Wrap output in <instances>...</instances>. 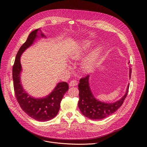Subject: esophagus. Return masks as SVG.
Instances as JSON below:
<instances>
[{"label":"esophagus","mask_w":147,"mask_h":147,"mask_svg":"<svg viewBox=\"0 0 147 147\" xmlns=\"http://www.w3.org/2000/svg\"><path fill=\"white\" fill-rule=\"evenodd\" d=\"M69 86H75L76 85H78V82L75 80H71V81H70V82H69Z\"/></svg>","instance_id":"34e87169"}]
</instances>
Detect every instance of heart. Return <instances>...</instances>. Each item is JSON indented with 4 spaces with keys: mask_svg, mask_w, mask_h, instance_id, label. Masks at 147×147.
Instances as JSON below:
<instances>
[{
    "mask_svg": "<svg viewBox=\"0 0 147 147\" xmlns=\"http://www.w3.org/2000/svg\"><path fill=\"white\" fill-rule=\"evenodd\" d=\"M92 46V42L90 40H83L79 42L69 53V58L74 61L82 59L85 55V53L90 49ZM100 52H101V49L99 48L95 49L83 61L82 69L84 73H89L93 71L96 66Z\"/></svg>",
    "mask_w": 147,
    "mask_h": 147,
    "instance_id": "1",
    "label": "heart"
}]
</instances>
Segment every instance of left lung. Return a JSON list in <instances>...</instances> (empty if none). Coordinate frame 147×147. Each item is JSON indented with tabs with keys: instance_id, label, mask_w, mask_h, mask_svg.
<instances>
[{
	"instance_id": "1",
	"label": "left lung",
	"mask_w": 147,
	"mask_h": 147,
	"mask_svg": "<svg viewBox=\"0 0 147 147\" xmlns=\"http://www.w3.org/2000/svg\"><path fill=\"white\" fill-rule=\"evenodd\" d=\"M132 69H129L130 78ZM89 75L80 80L79 84V101L78 106L81 113L84 116L92 120H101L104 119L116 111L121 106L128 93L129 84L127 85L126 94L119 101L107 103L99 101L92 94L89 86Z\"/></svg>"
}]
</instances>
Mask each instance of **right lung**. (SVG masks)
<instances>
[{
    "mask_svg": "<svg viewBox=\"0 0 147 147\" xmlns=\"http://www.w3.org/2000/svg\"><path fill=\"white\" fill-rule=\"evenodd\" d=\"M38 37L46 38L40 28L31 32L26 42L20 47L13 65L12 78L15 96L22 110L36 120L46 121L52 119L57 115L61 100L68 90V84L64 82H59L48 95L38 98L30 96L23 88L21 82L22 67L20 58L22 53Z\"/></svg>",
    "mask_w": 147,
    "mask_h": 147,
    "instance_id": "1",
    "label": "right lung"
}]
</instances>
